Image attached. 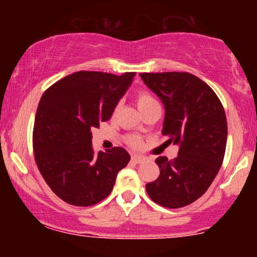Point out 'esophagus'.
<instances>
[{
    "label": "esophagus",
    "instance_id": "1",
    "mask_svg": "<svg viewBox=\"0 0 257 257\" xmlns=\"http://www.w3.org/2000/svg\"><path fill=\"white\" fill-rule=\"evenodd\" d=\"M132 161L135 162V163H143L144 161H145V157H143V156H138V155H134L132 157Z\"/></svg>",
    "mask_w": 257,
    "mask_h": 257
}]
</instances>
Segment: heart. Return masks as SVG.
Masks as SVG:
<instances>
[{"instance_id":"1","label":"heart","mask_w":257,"mask_h":257,"mask_svg":"<svg viewBox=\"0 0 257 257\" xmlns=\"http://www.w3.org/2000/svg\"><path fill=\"white\" fill-rule=\"evenodd\" d=\"M137 102L139 106V110H143V108L147 107V106L157 104L155 98L149 93V91L145 89H140L137 94ZM125 141L128 143L129 146L134 147V149H138V147L141 146V138L139 135L131 134L125 138Z\"/></svg>"}]
</instances>
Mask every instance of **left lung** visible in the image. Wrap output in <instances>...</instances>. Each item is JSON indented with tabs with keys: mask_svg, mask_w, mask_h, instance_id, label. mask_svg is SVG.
<instances>
[{
	"mask_svg": "<svg viewBox=\"0 0 257 257\" xmlns=\"http://www.w3.org/2000/svg\"><path fill=\"white\" fill-rule=\"evenodd\" d=\"M163 102L162 133L179 145L178 157H158L161 174L146 185L150 198L166 208H182L206 192L219 173L227 143L225 110L215 91L188 72L140 73Z\"/></svg>",
	"mask_w": 257,
	"mask_h": 257,
	"instance_id": "obj_1",
	"label": "left lung"
}]
</instances>
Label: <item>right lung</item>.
<instances>
[{
	"mask_svg": "<svg viewBox=\"0 0 257 257\" xmlns=\"http://www.w3.org/2000/svg\"><path fill=\"white\" fill-rule=\"evenodd\" d=\"M135 72L120 76L78 71L43 93L35 117V161L44 181L60 199L89 206L111 193L131 156L122 147L95 153L91 129L111 118Z\"/></svg>",
	"mask_w": 257,
	"mask_h": 257,
	"instance_id": "add662e5",
	"label": "right lung"
}]
</instances>
